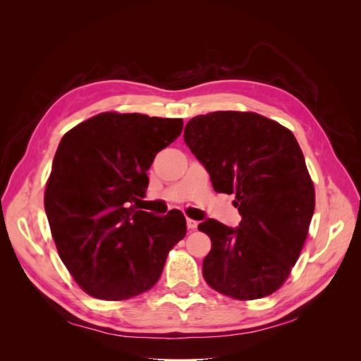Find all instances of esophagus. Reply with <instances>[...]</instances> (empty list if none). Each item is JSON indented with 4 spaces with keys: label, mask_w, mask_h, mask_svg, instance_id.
I'll list each match as a JSON object with an SVG mask.
<instances>
[{
    "label": "esophagus",
    "mask_w": 361,
    "mask_h": 361,
    "mask_svg": "<svg viewBox=\"0 0 361 361\" xmlns=\"http://www.w3.org/2000/svg\"><path fill=\"white\" fill-rule=\"evenodd\" d=\"M187 226H188L190 231H195V228H197V221L191 220V218H187Z\"/></svg>",
    "instance_id": "obj_1"
}]
</instances>
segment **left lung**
Returning a JSON list of instances; mask_svg holds the SVG:
<instances>
[{
	"instance_id": "obj_1",
	"label": "left lung",
	"mask_w": 361,
	"mask_h": 361,
	"mask_svg": "<svg viewBox=\"0 0 361 361\" xmlns=\"http://www.w3.org/2000/svg\"><path fill=\"white\" fill-rule=\"evenodd\" d=\"M183 140L216 192L235 194L238 227L207 218L211 238L203 277L235 300L276 292L298 260L314 211V188L290 130L256 113L215 111L192 117Z\"/></svg>"
}]
</instances>
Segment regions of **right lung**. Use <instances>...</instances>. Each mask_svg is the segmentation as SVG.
Here are the masks:
<instances>
[{
  "instance_id": "1",
  "label": "right lung",
  "mask_w": 361,
  "mask_h": 361,
  "mask_svg": "<svg viewBox=\"0 0 361 361\" xmlns=\"http://www.w3.org/2000/svg\"><path fill=\"white\" fill-rule=\"evenodd\" d=\"M182 128V118L101 113L61 138L45 212L60 259L92 297L120 301L154 288L187 233L180 211L159 216L130 204L145 197L147 170Z\"/></svg>"
}]
</instances>
